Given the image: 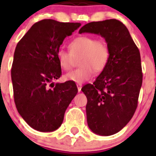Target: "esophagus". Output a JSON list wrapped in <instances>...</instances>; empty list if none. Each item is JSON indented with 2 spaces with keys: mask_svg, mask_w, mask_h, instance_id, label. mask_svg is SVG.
<instances>
[{
  "mask_svg": "<svg viewBox=\"0 0 156 156\" xmlns=\"http://www.w3.org/2000/svg\"><path fill=\"white\" fill-rule=\"evenodd\" d=\"M77 87H78V92H80L81 89H82V84H80V83H78V84H77Z\"/></svg>",
  "mask_w": 156,
  "mask_h": 156,
  "instance_id": "34e87169",
  "label": "esophagus"
}]
</instances>
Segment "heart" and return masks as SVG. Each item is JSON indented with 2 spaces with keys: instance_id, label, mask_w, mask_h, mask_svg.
I'll list each match as a JSON object with an SVG mask.
<instances>
[{
  "instance_id": "b5f03b06",
  "label": "heart",
  "mask_w": 156,
  "mask_h": 156,
  "mask_svg": "<svg viewBox=\"0 0 156 156\" xmlns=\"http://www.w3.org/2000/svg\"><path fill=\"white\" fill-rule=\"evenodd\" d=\"M70 52L59 48L56 59L61 68L68 71L73 67L75 57L81 56L80 68L65 75L66 81L83 83L91 78L94 70L102 71L108 62L110 52L107 43L103 40H95L91 36H79L70 43Z\"/></svg>"
}]
</instances>
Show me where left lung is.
Masks as SVG:
<instances>
[{
  "label": "left lung",
  "instance_id": "8db88e82",
  "mask_svg": "<svg viewBox=\"0 0 156 156\" xmlns=\"http://www.w3.org/2000/svg\"><path fill=\"white\" fill-rule=\"evenodd\" d=\"M79 33L101 35L109 48L106 67L82 90L87 98L89 128L99 135H112L129 123L138 106L143 83L140 52L127 27L116 19L89 23Z\"/></svg>",
  "mask_w": 156,
  "mask_h": 156
}]
</instances>
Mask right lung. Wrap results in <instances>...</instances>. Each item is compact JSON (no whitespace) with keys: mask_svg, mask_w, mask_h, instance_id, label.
Masks as SVG:
<instances>
[{"mask_svg":"<svg viewBox=\"0 0 156 156\" xmlns=\"http://www.w3.org/2000/svg\"><path fill=\"white\" fill-rule=\"evenodd\" d=\"M81 26L44 19L35 23L16 46L11 69L18 113L35 130L52 132L78 93L75 83H54L61 75L56 52L65 38Z\"/></svg>","mask_w":156,"mask_h":156,"instance_id":"right-lung-1","label":"right lung"}]
</instances>
